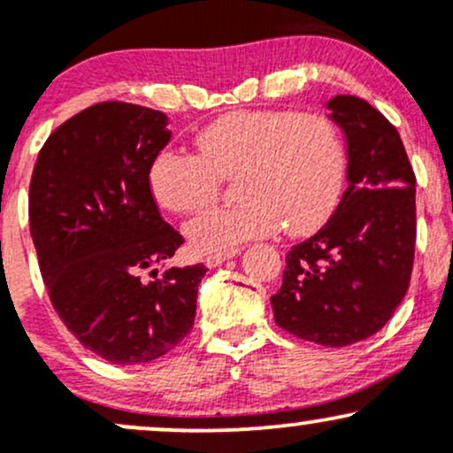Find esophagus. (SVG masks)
I'll use <instances>...</instances> for the list:
<instances>
[{"label":"esophagus","mask_w":453,"mask_h":453,"mask_svg":"<svg viewBox=\"0 0 453 453\" xmlns=\"http://www.w3.org/2000/svg\"><path fill=\"white\" fill-rule=\"evenodd\" d=\"M238 249H230V251H219V253H211V256H206V266L209 268H217L219 266V264H223L226 262V259H232V257H236L238 256Z\"/></svg>","instance_id":"1"}]
</instances>
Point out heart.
Returning a JSON list of instances; mask_svg holds the SVG:
<instances>
[{
  "label": "heart",
  "instance_id": "obj_1",
  "mask_svg": "<svg viewBox=\"0 0 453 453\" xmlns=\"http://www.w3.org/2000/svg\"><path fill=\"white\" fill-rule=\"evenodd\" d=\"M196 155L161 150L150 164L155 200L176 215L206 209L232 179V206L212 209L187 226L197 251H223L268 236L319 230L334 212L345 183V147L324 114L238 111L223 114L196 136Z\"/></svg>",
  "mask_w": 453,
  "mask_h": 453
}]
</instances>
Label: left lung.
Wrapping results in <instances>:
<instances>
[{
	"label": "left lung",
	"instance_id": "left-lung-1",
	"mask_svg": "<svg viewBox=\"0 0 453 453\" xmlns=\"http://www.w3.org/2000/svg\"><path fill=\"white\" fill-rule=\"evenodd\" d=\"M330 119L347 140V185L319 232L285 256L270 298L274 321L324 347H347L388 324L415 256V174L396 127L366 100L336 96Z\"/></svg>",
	"mask_w": 453,
	"mask_h": 453
}]
</instances>
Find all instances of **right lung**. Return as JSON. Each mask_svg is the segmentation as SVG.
Instances as JSON below:
<instances>
[{"mask_svg":"<svg viewBox=\"0 0 453 453\" xmlns=\"http://www.w3.org/2000/svg\"><path fill=\"white\" fill-rule=\"evenodd\" d=\"M170 136L164 112L100 102L50 134L31 174L29 227L50 303L87 349L121 366L157 360L189 334L206 274L204 264L155 268L185 242L149 187Z\"/></svg>","mask_w":453,"mask_h":453,"instance_id":"right-lung-1","label":"right lung"}]
</instances>
